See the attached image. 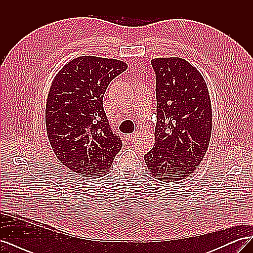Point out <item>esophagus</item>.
<instances>
[{"label": "esophagus", "instance_id": "34e87169", "mask_svg": "<svg viewBox=\"0 0 253 253\" xmlns=\"http://www.w3.org/2000/svg\"><path fill=\"white\" fill-rule=\"evenodd\" d=\"M136 135H137V133H136V132H135V133H132L131 135H129V138H131V139H132V138H135Z\"/></svg>", "mask_w": 253, "mask_h": 253}]
</instances>
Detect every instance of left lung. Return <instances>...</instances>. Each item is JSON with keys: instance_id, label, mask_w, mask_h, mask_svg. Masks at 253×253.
Segmentation results:
<instances>
[{"instance_id": "1", "label": "left lung", "mask_w": 253, "mask_h": 253, "mask_svg": "<svg viewBox=\"0 0 253 253\" xmlns=\"http://www.w3.org/2000/svg\"><path fill=\"white\" fill-rule=\"evenodd\" d=\"M156 77L155 144L143 156L152 176L176 181L192 174L209 147V90L195 67L181 58L151 61Z\"/></svg>"}]
</instances>
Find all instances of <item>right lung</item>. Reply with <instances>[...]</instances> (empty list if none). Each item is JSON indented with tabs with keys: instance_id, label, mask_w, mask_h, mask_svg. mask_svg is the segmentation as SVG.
Segmentation results:
<instances>
[{
	"instance_id": "right-lung-1",
	"label": "right lung",
	"mask_w": 253,
	"mask_h": 253,
	"mask_svg": "<svg viewBox=\"0 0 253 253\" xmlns=\"http://www.w3.org/2000/svg\"><path fill=\"white\" fill-rule=\"evenodd\" d=\"M126 68L120 60L83 56L56 76L45 122L52 151L70 170L96 176L111 169L122 141L113 131L102 100L110 82Z\"/></svg>"
}]
</instances>
